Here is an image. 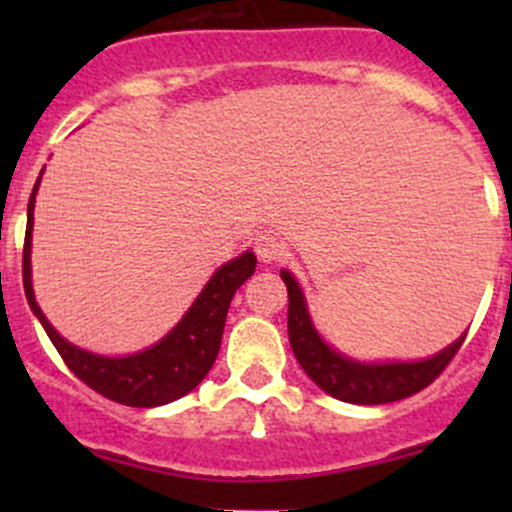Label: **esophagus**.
Wrapping results in <instances>:
<instances>
[{"mask_svg": "<svg viewBox=\"0 0 512 512\" xmlns=\"http://www.w3.org/2000/svg\"><path fill=\"white\" fill-rule=\"evenodd\" d=\"M255 252L262 262H277L285 255V242L272 232H262L255 237Z\"/></svg>", "mask_w": 512, "mask_h": 512, "instance_id": "34e87169", "label": "esophagus"}]
</instances>
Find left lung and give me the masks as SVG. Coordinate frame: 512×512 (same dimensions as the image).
I'll use <instances>...</instances> for the list:
<instances>
[{"mask_svg":"<svg viewBox=\"0 0 512 512\" xmlns=\"http://www.w3.org/2000/svg\"><path fill=\"white\" fill-rule=\"evenodd\" d=\"M287 285L289 309H287V332L292 352L299 366L307 371L309 379L327 391L329 396L347 404H391V401L414 396L416 391L426 389L431 381L438 379L443 369L461 349V339L423 361H386V364H361L349 356L334 352L327 342L317 334L312 319H309L304 294L297 280L287 270L280 272Z\"/></svg>","mask_w":512,"mask_h":512,"instance_id":"8db88e82","label":"left lung"}]
</instances>
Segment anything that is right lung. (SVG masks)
I'll return each mask as SVG.
<instances>
[{
	"mask_svg": "<svg viewBox=\"0 0 512 512\" xmlns=\"http://www.w3.org/2000/svg\"><path fill=\"white\" fill-rule=\"evenodd\" d=\"M41 175L36 178L32 198H29L27 213V235H24V255H22V277L24 292H27L29 307L41 322L44 332L49 334L51 344L61 354L64 364L84 381L86 386L98 391L106 399L118 401L123 406H136V409H153V406L170 404L180 399L188 391H193L210 366L215 364V356L220 352V339H223L225 317L230 309L232 297L240 289L247 277H252L257 265V257L245 252L237 260H230L220 267L193 307L185 312V317L160 339L153 347L131 356H101L84 352L59 337L44 312L39 309L32 289V225H34V195L39 188Z\"/></svg>",
	"mask_w": 512,
	"mask_h": 512,
	"instance_id": "1",
	"label": "right lung"
}]
</instances>
